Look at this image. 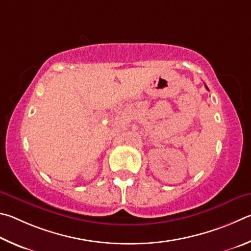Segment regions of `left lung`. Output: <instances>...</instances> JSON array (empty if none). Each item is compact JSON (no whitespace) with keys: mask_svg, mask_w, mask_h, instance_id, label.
Wrapping results in <instances>:
<instances>
[{"mask_svg":"<svg viewBox=\"0 0 251 251\" xmlns=\"http://www.w3.org/2000/svg\"><path fill=\"white\" fill-rule=\"evenodd\" d=\"M206 89H208V88H207V87H206Z\"/></svg>","mask_w":251,"mask_h":251,"instance_id":"8db88e82","label":"left lung"}]
</instances>
